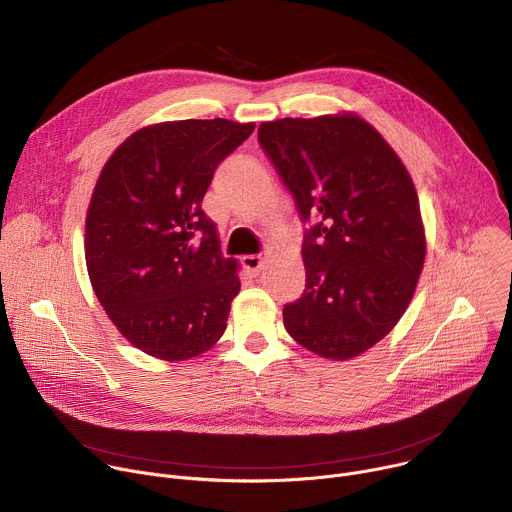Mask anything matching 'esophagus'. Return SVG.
Segmentation results:
<instances>
[{"instance_id": "esophagus-1", "label": "esophagus", "mask_w": 512, "mask_h": 512, "mask_svg": "<svg viewBox=\"0 0 512 512\" xmlns=\"http://www.w3.org/2000/svg\"><path fill=\"white\" fill-rule=\"evenodd\" d=\"M243 267L251 273V275H259L261 267H263V259L259 255H245L243 257Z\"/></svg>"}]
</instances>
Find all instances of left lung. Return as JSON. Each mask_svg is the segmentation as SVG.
<instances>
[{
    "label": "left lung",
    "mask_w": 512,
    "mask_h": 512,
    "mask_svg": "<svg viewBox=\"0 0 512 512\" xmlns=\"http://www.w3.org/2000/svg\"><path fill=\"white\" fill-rule=\"evenodd\" d=\"M257 137L308 225L306 289L283 306L285 330L332 360L369 350L407 310L425 259L409 172L350 113L261 123Z\"/></svg>",
    "instance_id": "1"
}]
</instances>
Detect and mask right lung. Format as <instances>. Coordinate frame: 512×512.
<instances>
[{
  "mask_svg": "<svg viewBox=\"0 0 512 512\" xmlns=\"http://www.w3.org/2000/svg\"><path fill=\"white\" fill-rule=\"evenodd\" d=\"M255 123L186 119L143 127L107 160L87 214L85 257L95 294L145 354L186 360L227 328L239 294L202 210L214 170Z\"/></svg>",
  "mask_w": 512,
  "mask_h": 512,
  "instance_id": "obj_1",
  "label": "right lung"
}]
</instances>
